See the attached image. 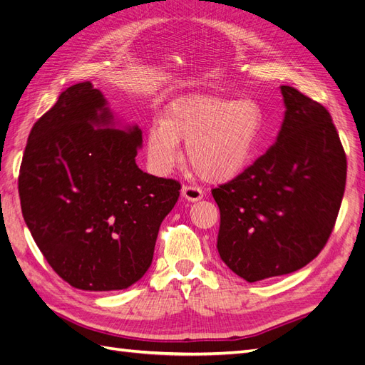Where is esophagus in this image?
I'll return each mask as SVG.
<instances>
[{"label": "esophagus", "instance_id": "1", "mask_svg": "<svg viewBox=\"0 0 365 365\" xmlns=\"http://www.w3.org/2000/svg\"><path fill=\"white\" fill-rule=\"evenodd\" d=\"M181 196L184 200L190 201V202H196L200 201L204 197V193L201 189H197V187H192V185H182L181 189Z\"/></svg>", "mask_w": 365, "mask_h": 365}]
</instances>
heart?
<instances>
[{
    "label": "heart",
    "instance_id": "heart-1",
    "mask_svg": "<svg viewBox=\"0 0 365 365\" xmlns=\"http://www.w3.org/2000/svg\"><path fill=\"white\" fill-rule=\"evenodd\" d=\"M263 130L262 106L251 98L231 101L192 96L172 103L146 138L148 160L158 173L170 172L187 141V160L210 182L233 180L251 163Z\"/></svg>",
    "mask_w": 365,
    "mask_h": 365
}]
</instances>
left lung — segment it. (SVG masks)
I'll list each match as a JSON object with an SVG mask.
<instances>
[{
    "label": "left lung",
    "mask_w": 365,
    "mask_h": 365,
    "mask_svg": "<svg viewBox=\"0 0 365 365\" xmlns=\"http://www.w3.org/2000/svg\"><path fill=\"white\" fill-rule=\"evenodd\" d=\"M277 141L212 195L220 212L217 252L247 282L303 268L332 233L347 161L327 109L283 85Z\"/></svg>",
    "instance_id": "8db88e82"
}]
</instances>
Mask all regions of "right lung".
Here are the masks:
<instances>
[{"mask_svg":"<svg viewBox=\"0 0 365 365\" xmlns=\"http://www.w3.org/2000/svg\"><path fill=\"white\" fill-rule=\"evenodd\" d=\"M91 82L65 90L31 128L21 210L43 257L77 289L118 291L149 269L180 182L143 172L137 125L120 126Z\"/></svg>","mask_w":365,"mask_h":365,"instance_id":"obj_1","label":"right lung"}]
</instances>
